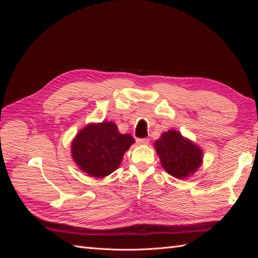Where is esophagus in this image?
<instances>
[{
	"mask_svg": "<svg viewBox=\"0 0 258 258\" xmlns=\"http://www.w3.org/2000/svg\"><path fill=\"white\" fill-rule=\"evenodd\" d=\"M137 142H138L139 144L146 145V144L150 143V139H147V138H144V139H138V140H137Z\"/></svg>",
	"mask_w": 258,
	"mask_h": 258,
	"instance_id": "1",
	"label": "esophagus"
}]
</instances>
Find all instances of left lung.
Here are the masks:
<instances>
[{
    "instance_id": "8db88e82",
    "label": "left lung",
    "mask_w": 258,
    "mask_h": 258,
    "mask_svg": "<svg viewBox=\"0 0 258 258\" xmlns=\"http://www.w3.org/2000/svg\"><path fill=\"white\" fill-rule=\"evenodd\" d=\"M154 146L162 168L179 179L196 172L204 158L201 148L175 130L163 132Z\"/></svg>"
}]
</instances>
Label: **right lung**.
I'll return each mask as SVG.
<instances>
[{
    "mask_svg": "<svg viewBox=\"0 0 258 258\" xmlns=\"http://www.w3.org/2000/svg\"><path fill=\"white\" fill-rule=\"evenodd\" d=\"M136 141L121 135L112 121L89 123L74 138L72 158L82 171L93 177H105L119 167L123 154Z\"/></svg>",
    "mask_w": 258,
    "mask_h": 258,
    "instance_id": "right-lung-1",
    "label": "right lung"
}]
</instances>
